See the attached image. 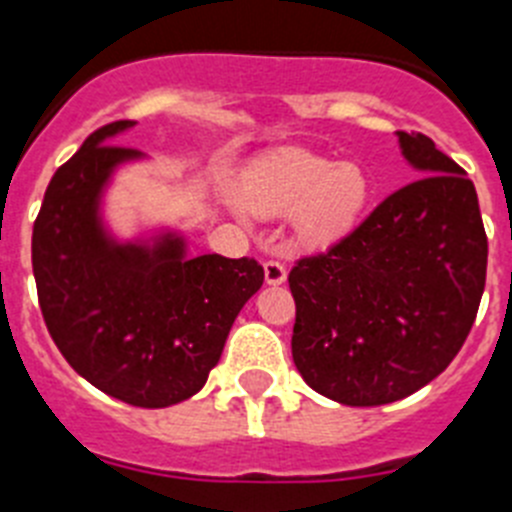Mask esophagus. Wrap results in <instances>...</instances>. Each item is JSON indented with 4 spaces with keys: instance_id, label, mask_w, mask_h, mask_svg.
Returning <instances> with one entry per match:
<instances>
[{
    "instance_id": "obj_1",
    "label": "esophagus",
    "mask_w": 512,
    "mask_h": 512,
    "mask_svg": "<svg viewBox=\"0 0 512 512\" xmlns=\"http://www.w3.org/2000/svg\"><path fill=\"white\" fill-rule=\"evenodd\" d=\"M286 265L278 260H268L265 262V283H270V286H281L283 281H286Z\"/></svg>"
}]
</instances>
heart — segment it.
Wrapping results in <instances>:
<instances>
[{
  "instance_id": "obj_1",
  "label": "heart",
  "mask_w": 512,
  "mask_h": 512,
  "mask_svg": "<svg viewBox=\"0 0 512 512\" xmlns=\"http://www.w3.org/2000/svg\"><path fill=\"white\" fill-rule=\"evenodd\" d=\"M371 182L355 162H330L304 149H281L262 157L244 175V198L265 216L291 213L296 237L327 247L358 224Z\"/></svg>"
}]
</instances>
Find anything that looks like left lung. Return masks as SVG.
<instances>
[{
  "mask_svg": "<svg viewBox=\"0 0 512 512\" xmlns=\"http://www.w3.org/2000/svg\"><path fill=\"white\" fill-rule=\"evenodd\" d=\"M397 136L422 177L288 273L293 363L311 389L348 407L397 402L446 371L487 278L474 182L428 136Z\"/></svg>",
  "mask_w": 512,
  "mask_h": 512,
  "instance_id": "8db88e82",
  "label": "left lung"
}]
</instances>
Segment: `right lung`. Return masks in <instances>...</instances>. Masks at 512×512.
I'll use <instances>...</instances> for the list:
<instances>
[{
	"label": "right lung",
	"instance_id": "obj_1",
	"mask_svg": "<svg viewBox=\"0 0 512 512\" xmlns=\"http://www.w3.org/2000/svg\"><path fill=\"white\" fill-rule=\"evenodd\" d=\"M131 126L97 128L51 177L33 226V275L69 366L110 397L159 410L203 389L265 273L250 257H188L175 231L149 242L110 237L102 193L115 167L141 159L110 139Z\"/></svg>",
	"mask_w": 512,
	"mask_h": 512
}]
</instances>
